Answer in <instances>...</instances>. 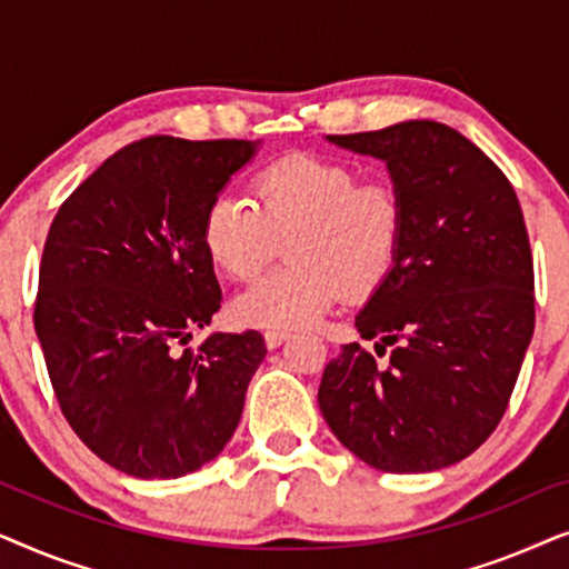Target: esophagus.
Listing matches in <instances>:
<instances>
[{
	"mask_svg": "<svg viewBox=\"0 0 569 569\" xmlns=\"http://www.w3.org/2000/svg\"><path fill=\"white\" fill-rule=\"evenodd\" d=\"M287 337H290V331H267L263 333V341H267L269 349H277Z\"/></svg>",
	"mask_w": 569,
	"mask_h": 569,
	"instance_id": "esophagus-1",
	"label": "esophagus"
}]
</instances>
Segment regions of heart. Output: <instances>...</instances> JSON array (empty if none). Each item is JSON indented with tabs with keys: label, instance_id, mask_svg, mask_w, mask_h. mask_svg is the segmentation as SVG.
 Returning a JSON list of instances; mask_svg holds the SVG:
<instances>
[{
	"label": "heart",
	"instance_id": "b5f03b06",
	"mask_svg": "<svg viewBox=\"0 0 569 569\" xmlns=\"http://www.w3.org/2000/svg\"><path fill=\"white\" fill-rule=\"evenodd\" d=\"M403 204L393 183L360 178L349 162L292 154L253 178V201L224 191L207 207L201 243L232 279H251L279 253L282 269L230 302L238 326L292 331L316 323L341 292L365 298L393 269Z\"/></svg>",
	"mask_w": 569,
	"mask_h": 569
}]
</instances>
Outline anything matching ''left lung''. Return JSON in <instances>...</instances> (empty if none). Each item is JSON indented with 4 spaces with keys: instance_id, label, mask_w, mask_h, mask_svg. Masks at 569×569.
<instances>
[{
    "instance_id": "left-lung-1",
    "label": "left lung",
    "mask_w": 569,
    "mask_h": 569,
    "mask_svg": "<svg viewBox=\"0 0 569 569\" xmlns=\"http://www.w3.org/2000/svg\"><path fill=\"white\" fill-rule=\"evenodd\" d=\"M326 139L386 162L403 232L393 269L355 318L378 355L393 347L388 365L345 345L326 365L318 407L372 469H446L500 425L533 337V259L518 197L446 123Z\"/></svg>"
}]
</instances>
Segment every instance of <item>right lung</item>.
<instances>
[{
  "mask_svg": "<svg viewBox=\"0 0 569 569\" xmlns=\"http://www.w3.org/2000/svg\"><path fill=\"white\" fill-rule=\"evenodd\" d=\"M259 144L139 139L51 222L33 321L53 393L77 438L129 477L178 479L220 456L267 357L259 331L186 347L222 300L207 207Z\"/></svg>",
  "mask_w": 569,
  "mask_h": 569,
  "instance_id": "right-lung-1",
  "label": "right lung"
}]
</instances>
